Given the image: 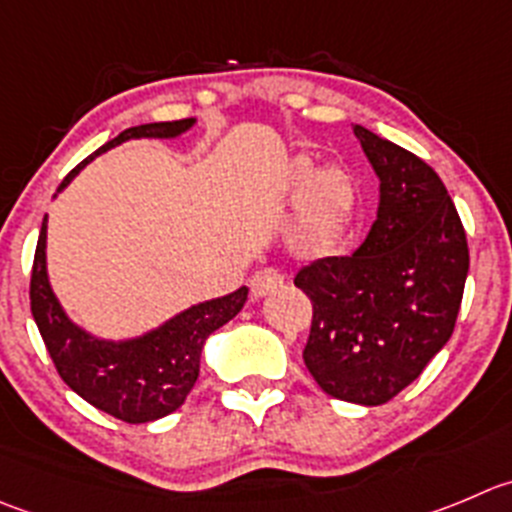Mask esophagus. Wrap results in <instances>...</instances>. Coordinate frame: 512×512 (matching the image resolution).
<instances>
[{
	"instance_id": "obj_1",
	"label": "esophagus",
	"mask_w": 512,
	"mask_h": 512,
	"mask_svg": "<svg viewBox=\"0 0 512 512\" xmlns=\"http://www.w3.org/2000/svg\"><path fill=\"white\" fill-rule=\"evenodd\" d=\"M284 286V274L276 269H261L251 276V296L253 299H264V296L274 294L276 289Z\"/></svg>"
}]
</instances>
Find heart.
Segmentation results:
<instances>
[{"label":"heart","mask_w":512,"mask_h":512,"mask_svg":"<svg viewBox=\"0 0 512 512\" xmlns=\"http://www.w3.org/2000/svg\"><path fill=\"white\" fill-rule=\"evenodd\" d=\"M284 188L301 193L296 236L306 251H329L347 233L359 206V183L344 163L314 170L309 155H296L284 173Z\"/></svg>","instance_id":"heart-1"}]
</instances>
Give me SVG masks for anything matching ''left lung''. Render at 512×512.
<instances>
[{
	"instance_id": "1",
	"label": "left lung",
	"mask_w": 512,
	"mask_h": 512,
	"mask_svg": "<svg viewBox=\"0 0 512 512\" xmlns=\"http://www.w3.org/2000/svg\"><path fill=\"white\" fill-rule=\"evenodd\" d=\"M354 135L379 178L377 221L357 251L304 266L294 284L314 306L311 377L332 397L377 407L450 342L470 253L440 175L362 125Z\"/></svg>"
}]
</instances>
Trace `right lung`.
<instances>
[{"label": "right lung", "mask_w": 512, "mask_h": 512, "mask_svg": "<svg viewBox=\"0 0 512 512\" xmlns=\"http://www.w3.org/2000/svg\"><path fill=\"white\" fill-rule=\"evenodd\" d=\"M196 125V118L173 120V123H148L128 128L97 148L82 160L60 183L57 193L70 186V180L97 155L107 153L125 140L160 138L170 140ZM248 289L241 286L233 294L201 301L180 314L170 316L160 326L140 337L102 339L82 329L67 316L55 296L47 276V216L42 221L40 241L34 251L29 301L45 347L55 362L57 372L72 392L80 394L97 410L130 425L160 420L178 410L196 384L201 372L203 344L216 329L233 319L243 309Z\"/></svg>", "instance_id": "right-lung-1"}]
</instances>
